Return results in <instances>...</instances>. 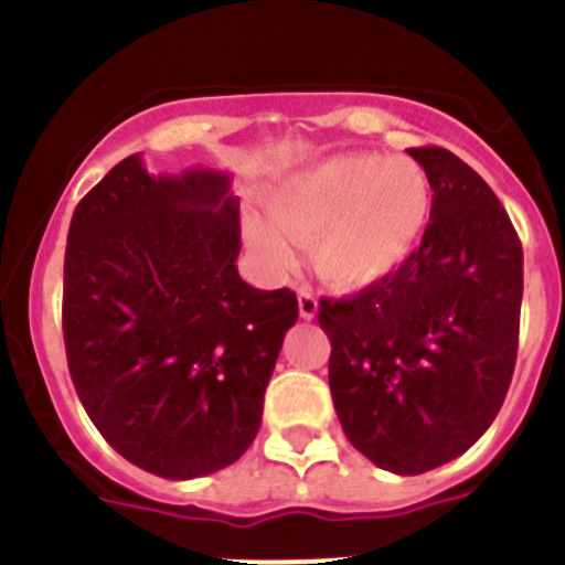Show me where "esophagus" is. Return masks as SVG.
<instances>
[{
  "instance_id": "1",
  "label": "esophagus",
  "mask_w": 565,
  "mask_h": 565,
  "mask_svg": "<svg viewBox=\"0 0 565 565\" xmlns=\"http://www.w3.org/2000/svg\"><path fill=\"white\" fill-rule=\"evenodd\" d=\"M298 309H300V317H303V320H315V317H317V309H320V303H317L311 287H300L298 289Z\"/></svg>"
}]
</instances>
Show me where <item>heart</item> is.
Wrapping results in <instances>:
<instances>
[{
    "instance_id": "1",
    "label": "heart",
    "mask_w": 565,
    "mask_h": 565,
    "mask_svg": "<svg viewBox=\"0 0 565 565\" xmlns=\"http://www.w3.org/2000/svg\"><path fill=\"white\" fill-rule=\"evenodd\" d=\"M428 212L425 173L414 162L377 154L331 157L273 195L276 221L289 237L311 245L317 273L337 287H364L397 270L414 250ZM282 233L267 217L248 221L250 243L281 267L292 262Z\"/></svg>"
}]
</instances>
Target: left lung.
Returning <instances> with one entry per match:
<instances>
[{
  "mask_svg": "<svg viewBox=\"0 0 565 565\" xmlns=\"http://www.w3.org/2000/svg\"><path fill=\"white\" fill-rule=\"evenodd\" d=\"M408 154L434 190L419 248L359 295L322 298L317 315L344 436L394 475L430 472L489 430L516 366L524 287L494 190L439 146Z\"/></svg>",
  "mask_w": 565,
  "mask_h": 565,
  "instance_id": "left-lung-1",
  "label": "left lung"
}]
</instances>
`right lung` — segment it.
I'll use <instances>...</instances> for the list:
<instances>
[{"mask_svg":"<svg viewBox=\"0 0 565 565\" xmlns=\"http://www.w3.org/2000/svg\"><path fill=\"white\" fill-rule=\"evenodd\" d=\"M239 199L217 171L120 160L76 204L63 339L76 394L126 461L168 480L226 469L256 439L289 289L237 273Z\"/></svg>","mask_w":565,"mask_h":565,"instance_id":"1","label":"right lung"}]
</instances>
